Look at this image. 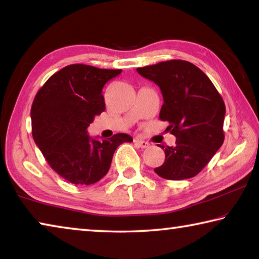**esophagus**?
<instances>
[{
  "instance_id": "1",
  "label": "esophagus",
  "mask_w": 259,
  "mask_h": 259,
  "mask_svg": "<svg viewBox=\"0 0 259 259\" xmlns=\"http://www.w3.org/2000/svg\"><path fill=\"white\" fill-rule=\"evenodd\" d=\"M135 144L138 147H142V148H146V147L150 146L148 142H145V140H143V139H135Z\"/></svg>"
}]
</instances>
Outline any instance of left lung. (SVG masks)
I'll list each match as a JSON object with an SVG mask.
<instances>
[{"label": "left lung", "instance_id": "obj_1", "mask_svg": "<svg viewBox=\"0 0 259 259\" xmlns=\"http://www.w3.org/2000/svg\"><path fill=\"white\" fill-rule=\"evenodd\" d=\"M137 72L159 85L163 105L160 119L168 121L176 137L164 148L165 160L154 171L170 181L192 178L202 170L224 143L225 104L205 74L185 60H166Z\"/></svg>", "mask_w": 259, "mask_h": 259}]
</instances>
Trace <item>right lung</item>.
<instances>
[{"instance_id":"right-lung-1","label":"right lung","mask_w":259,"mask_h":259,"mask_svg":"<svg viewBox=\"0 0 259 259\" xmlns=\"http://www.w3.org/2000/svg\"><path fill=\"white\" fill-rule=\"evenodd\" d=\"M122 69L73 64L49 77L30 109L34 142L55 171L75 185H91L108 172L113 154L131 136L97 140L87 128L105 111L103 88Z\"/></svg>"}]
</instances>
